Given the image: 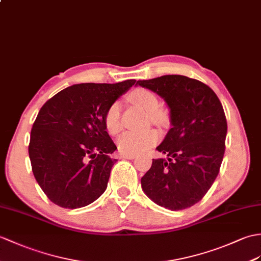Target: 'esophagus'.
<instances>
[{"mask_svg":"<svg viewBox=\"0 0 261 261\" xmlns=\"http://www.w3.org/2000/svg\"><path fill=\"white\" fill-rule=\"evenodd\" d=\"M121 158H123V159H129V160H133V159H136L137 156H136V155H132V154H122V155H121Z\"/></svg>","mask_w":261,"mask_h":261,"instance_id":"esophagus-1","label":"esophagus"}]
</instances>
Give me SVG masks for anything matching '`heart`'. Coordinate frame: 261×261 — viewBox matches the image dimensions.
<instances>
[{"label": "heart", "mask_w": 261, "mask_h": 261, "mask_svg": "<svg viewBox=\"0 0 261 261\" xmlns=\"http://www.w3.org/2000/svg\"><path fill=\"white\" fill-rule=\"evenodd\" d=\"M130 101L133 105L139 107L144 112L149 113L150 119L153 122H162L165 120V116L161 111H158L159 102L154 93L147 89L139 88L136 89L129 95ZM120 113L121 106L118 101L111 103L105 113V125L107 131L110 135L114 136L121 130L120 123ZM160 136L155 130H145L141 132H124L121 135L117 141L118 150L122 154H139L147 151L151 147H153L159 141Z\"/></svg>", "instance_id": "1"}]
</instances>
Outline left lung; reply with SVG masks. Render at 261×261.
Segmentation results:
<instances>
[{
	"mask_svg": "<svg viewBox=\"0 0 261 261\" xmlns=\"http://www.w3.org/2000/svg\"><path fill=\"white\" fill-rule=\"evenodd\" d=\"M165 100L170 110L166 138L156 147L167 159H152L141 178L143 192L169 210H184L207 193L219 173L225 153L227 121L216 93L185 75L138 81Z\"/></svg>",
	"mask_w": 261,
	"mask_h": 261,
	"instance_id": "1",
	"label": "left lung"
}]
</instances>
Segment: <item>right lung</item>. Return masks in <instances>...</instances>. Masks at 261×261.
I'll use <instances>...</instances> for the list:
<instances>
[{
    "instance_id": "1",
    "label": "right lung",
    "mask_w": 261,
    "mask_h": 261,
    "mask_svg": "<svg viewBox=\"0 0 261 261\" xmlns=\"http://www.w3.org/2000/svg\"><path fill=\"white\" fill-rule=\"evenodd\" d=\"M136 80L73 84L44 103L30 138L29 155L36 182L60 207L82 208L106 191L117 147L105 113Z\"/></svg>"
}]
</instances>
